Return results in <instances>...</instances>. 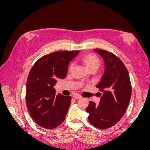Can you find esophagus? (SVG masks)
<instances>
[{"label": "esophagus", "instance_id": "esophagus-1", "mask_svg": "<svg viewBox=\"0 0 150 150\" xmlns=\"http://www.w3.org/2000/svg\"><path fill=\"white\" fill-rule=\"evenodd\" d=\"M72 97H73V98H75V99H80V98H81V96H80L79 94H74L73 96H72Z\"/></svg>", "mask_w": 150, "mask_h": 150}]
</instances>
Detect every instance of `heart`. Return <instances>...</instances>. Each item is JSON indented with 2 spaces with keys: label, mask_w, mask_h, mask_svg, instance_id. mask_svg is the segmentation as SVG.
Segmentation results:
<instances>
[{
  "label": "heart",
  "mask_w": 150,
  "mask_h": 150,
  "mask_svg": "<svg viewBox=\"0 0 150 150\" xmlns=\"http://www.w3.org/2000/svg\"><path fill=\"white\" fill-rule=\"evenodd\" d=\"M81 60L84 62V64L86 66L89 70L93 69H98L99 64H100V60L96 54L93 53H88L84 55ZM74 67V63L72 62L69 65V71H71Z\"/></svg>",
  "instance_id": "heart-1"
}]
</instances>
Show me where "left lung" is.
<instances>
[{"mask_svg":"<svg viewBox=\"0 0 150 150\" xmlns=\"http://www.w3.org/2000/svg\"><path fill=\"white\" fill-rule=\"evenodd\" d=\"M94 51L103 58L105 64L101 80L96 86L103 94L99 105L89 101L86 111L90 123L104 129L114 126L123 116L131 96V84L128 71L118 57L106 50Z\"/></svg>","mask_w":150,"mask_h":150,"instance_id":"1","label":"left lung"}]
</instances>
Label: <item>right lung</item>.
<instances>
[{
	"label": "right lung",
	"mask_w": 150,
	"mask_h": 150,
	"mask_svg": "<svg viewBox=\"0 0 150 150\" xmlns=\"http://www.w3.org/2000/svg\"><path fill=\"white\" fill-rule=\"evenodd\" d=\"M79 51H59L47 54L35 62L26 84V104L32 118L39 126L53 129L65 120L71 97L56 95L54 86L66 78L69 62Z\"/></svg>",
	"instance_id": "right-lung-1"
}]
</instances>
